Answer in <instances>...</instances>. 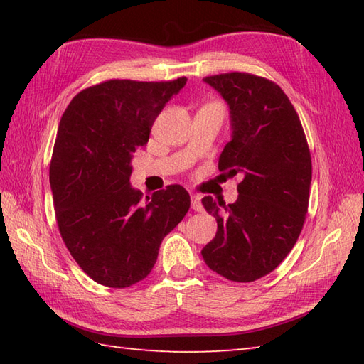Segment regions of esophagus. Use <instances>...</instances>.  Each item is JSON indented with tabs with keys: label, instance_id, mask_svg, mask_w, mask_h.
Masks as SVG:
<instances>
[{
	"label": "esophagus",
	"instance_id": "esophagus-1",
	"mask_svg": "<svg viewBox=\"0 0 364 364\" xmlns=\"http://www.w3.org/2000/svg\"><path fill=\"white\" fill-rule=\"evenodd\" d=\"M191 202H192V210H194V211H202L203 210L202 202H200V196L192 194L191 196Z\"/></svg>",
	"mask_w": 364,
	"mask_h": 364
}]
</instances>
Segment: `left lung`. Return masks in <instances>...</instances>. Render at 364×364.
I'll list each match as a JSON object with an SVG mask.
<instances>
[{
    "label": "left lung",
    "mask_w": 364,
    "mask_h": 364,
    "mask_svg": "<svg viewBox=\"0 0 364 364\" xmlns=\"http://www.w3.org/2000/svg\"><path fill=\"white\" fill-rule=\"evenodd\" d=\"M203 81L230 109L231 139L219 170L241 173L242 181L235 203L202 198L218 220L202 257L231 282H255L272 272L297 242L310 198V150L296 109L275 82L239 72Z\"/></svg>",
    "instance_id": "8db88e82"
}]
</instances>
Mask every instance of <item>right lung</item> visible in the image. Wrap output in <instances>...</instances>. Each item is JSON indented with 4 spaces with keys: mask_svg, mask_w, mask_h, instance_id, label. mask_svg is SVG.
Instances as JSON below:
<instances>
[{
    "mask_svg": "<svg viewBox=\"0 0 364 364\" xmlns=\"http://www.w3.org/2000/svg\"><path fill=\"white\" fill-rule=\"evenodd\" d=\"M186 78L111 80L76 95L59 122L50 184L68 252L92 280L128 288L151 272L159 245L189 211L180 184L144 202L129 183L133 154Z\"/></svg>",
    "mask_w": 364,
    "mask_h": 364,
    "instance_id": "add662e5",
    "label": "right lung"
}]
</instances>
